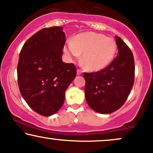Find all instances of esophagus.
<instances>
[{
	"instance_id": "obj_1",
	"label": "esophagus",
	"mask_w": 153,
	"mask_h": 153,
	"mask_svg": "<svg viewBox=\"0 0 153 153\" xmlns=\"http://www.w3.org/2000/svg\"><path fill=\"white\" fill-rule=\"evenodd\" d=\"M82 73V71H81V70L78 68V70H77V75H81Z\"/></svg>"
}]
</instances>
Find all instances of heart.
<instances>
[{"instance_id":"heart-1","label":"heart","mask_w":153,"mask_h":153,"mask_svg":"<svg viewBox=\"0 0 153 153\" xmlns=\"http://www.w3.org/2000/svg\"><path fill=\"white\" fill-rule=\"evenodd\" d=\"M116 48L113 38L97 33L85 32L74 37L71 44L65 47V52L75 59L82 55L85 69L98 71L106 68L113 60Z\"/></svg>"}]
</instances>
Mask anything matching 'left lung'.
<instances>
[{"instance_id":"obj_1","label":"left lung","mask_w":153,"mask_h":153,"mask_svg":"<svg viewBox=\"0 0 153 153\" xmlns=\"http://www.w3.org/2000/svg\"><path fill=\"white\" fill-rule=\"evenodd\" d=\"M117 56L101 71L84 73L85 94L94 111L108 114L120 108L128 98L135 80V62L128 45L115 37Z\"/></svg>"}]
</instances>
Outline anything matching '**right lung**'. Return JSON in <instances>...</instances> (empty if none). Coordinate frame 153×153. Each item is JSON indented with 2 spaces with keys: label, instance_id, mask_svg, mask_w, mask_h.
I'll return each mask as SVG.
<instances>
[{
  "label": "right lung",
  "instance_id": "1",
  "mask_svg": "<svg viewBox=\"0 0 153 153\" xmlns=\"http://www.w3.org/2000/svg\"><path fill=\"white\" fill-rule=\"evenodd\" d=\"M62 27H45L24 43L17 67L24 100L37 113L50 116L61 108L65 93L76 76L73 63L62 62L65 35Z\"/></svg>",
  "mask_w": 153,
  "mask_h": 153
}]
</instances>
